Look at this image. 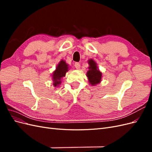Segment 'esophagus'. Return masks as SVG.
Here are the masks:
<instances>
[{
  "label": "esophagus",
  "mask_w": 152,
  "mask_h": 152,
  "mask_svg": "<svg viewBox=\"0 0 152 152\" xmlns=\"http://www.w3.org/2000/svg\"><path fill=\"white\" fill-rule=\"evenodd\" d=\"M74 65H75V67L76 68V69H77V70H79L80 68V63H75Z\"/></svg>",
  "instance_id": "obj_1"
}]
</instances>
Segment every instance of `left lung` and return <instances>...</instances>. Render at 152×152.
<instances>
[{"mask_svg":"<svg viewBox=\"0 0 152 152\" xmlns=\"http://www.w3.org/2000/svg\"><path fill=\"white\" fill-rule=\"evenodd\" d=\"M89 67V70L87 73V77H88L89 82L91 85H96L99 83L101 79H102V74L98 69L96 63L93 59H89L88 61Z\"/></svg>","mask_w":152,"mask_h":152,"instance_id":"obj_1","label":"left lung"}]
</instances>
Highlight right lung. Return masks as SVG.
<instances>
[{"instance_id": "1", "label": "right lung", "mask_w": 152, "mask_h": 152, "mask_svg": "<svg viewBox=\"0 0 152 152\" xmlns=\"http://www.w3.org/2000/svg\"><path fill=\"white\" fill-rule=\"evenodd\" d=\"M68 65L66 62L61 60L58 65L56 70L53 73V79L54 81L53 85L56 87L59 84H61V79L63 77H65L66 73L68 70Z\"/></svg>"}]
</instances>
